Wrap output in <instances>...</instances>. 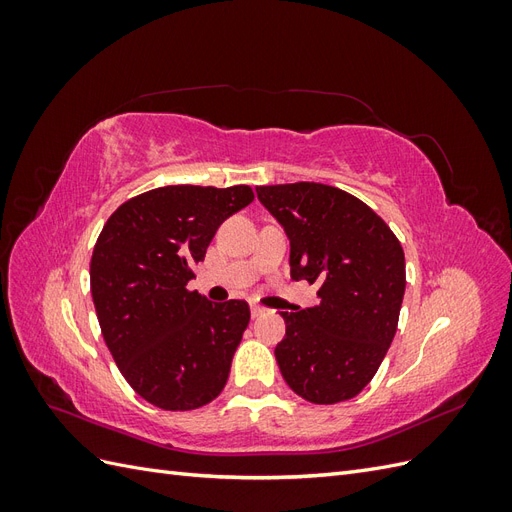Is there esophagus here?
Here are the masks:
<instances>
[{"label":"esophagus","mask_w":512,"mask_h":512,"mask_svg":"<svg viewBox=\"0 0 512 512\" xmlns=\"http://www.w3.org/2000/svg\"><path fill=\"white\" fill-rule=\"evenodd\" d=\"M250 314H252V318H258V316L265 314V307H262V305H256V303H252V305H250Z\"/></svg>","instance_id":"34e87169"}]
</instances>
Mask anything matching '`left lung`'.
I'll use <instances>...</instances> for the list:
<instances>
[{"label":"left lung","mask_w":512,"mask_h":512,"mask_svg":"<svg viewBox=\"0 0 512 512\" xmlns=\"http://www.w3.org/2000/svg\"><path fill=\"white\" fill-rule=\"evenodd\" d=\"M256 192L290 239L292 280L320 284V305L282 312V376L312 404L352 399L376 376L397 331L406 290L401 243L374 209L333 185L299 181Z\"/></svg>","instance_id":"1"}]
</instances>
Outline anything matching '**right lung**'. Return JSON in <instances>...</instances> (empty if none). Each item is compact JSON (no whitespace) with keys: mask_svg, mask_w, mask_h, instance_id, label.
<instances>
[{"mask_svg":"<svg viewBox=\"0 0 512 512\" xmlns=\"http://www.w3.org/2000/svg\"><path fill=\"white\" fill-rule=\"evenodd\" d=\"M254 200L250 185H164L119 205L89 265L102 337L149 404L185 412L222 393L250 322L245 301L188 290L215 230Z\"/></svg>","mask_w":512,"mask_h":512,"instance_id":"right-lung-1","label":"right lung"}]
</instances>
